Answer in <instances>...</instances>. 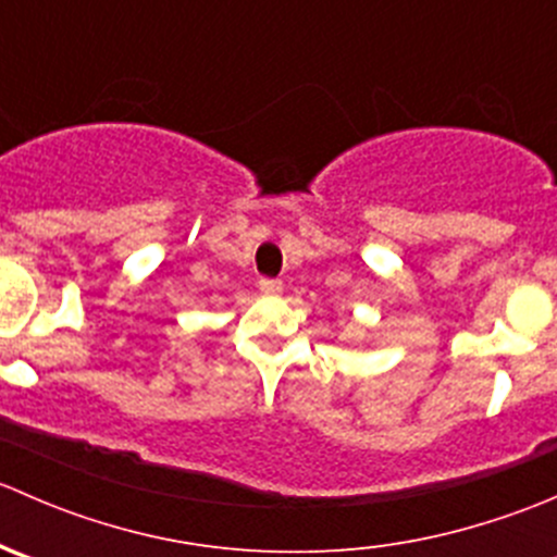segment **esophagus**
<instances>
[{"label":"esophagus","mask_w":557,"mask_h":557,"mask_svg":"<svg viewBox=\"0 0 557 557\" xmlns=\"http://www.w3.org/2000/svg\"><path fill=\"white\" fill-rule=\"evenodd\" d=\"M258 288H261V294H267V296L283 294V283H280V280H274V277H261V280H258Z\"/></svg>","instance_id":"obj_1"}]
</instances>
